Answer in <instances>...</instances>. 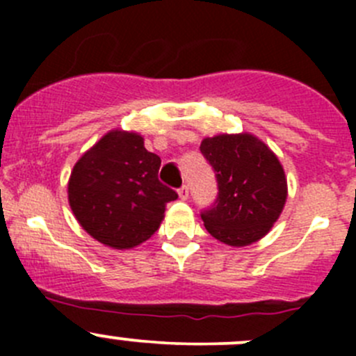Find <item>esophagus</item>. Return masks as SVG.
Returning <instances> with one entry per match:
<instances>
[{
  "label": "esophagus",
  "mask_w": 356,
  "mask_h": 356,
  "mask_svg": "<svg viewBox=\"0 0 356 356\" xmlns=\"http://www.w3.org/2000/svg\"><path fill=\"white\" fill-rule=\"evenodd\" d=\"M177 193H179V198H181V200H188L189 198V188H188V186H181V188L177 189Z\"/></svg>",
  "instance_id": "obj_1"
}]
</instances>
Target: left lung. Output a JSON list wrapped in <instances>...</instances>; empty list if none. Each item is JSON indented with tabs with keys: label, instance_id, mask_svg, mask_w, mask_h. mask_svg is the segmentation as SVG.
<instances>
[{
	"label": "left lung",
	"instance_id": "1",
	"mask_svg": "<svg viewBox=\"0 0 356 356\" xmlns=\"http://www.w3.org/2000/svg\"><path fill=\"white\" fill-rule=\"evenodd\" d=\"M201 155L217 179V198L201 210L207 231L229 246L264 238L284 208L288 186L277 156L250 134L203 139Z\"/></svg>",
	"mask_w": 356,
	"mask_h": 356
}]
</instances>
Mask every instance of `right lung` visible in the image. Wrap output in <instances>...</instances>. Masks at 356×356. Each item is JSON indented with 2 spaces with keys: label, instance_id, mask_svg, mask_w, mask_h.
Instances as JSON below:
<instances>
[{
  "label": "right lung",
  "instance_id": "1",
  "mask_svg": "<svg viewBox=\"0 0 356 356\" xmlns=\"http://www.w3.org/2000/svg\"><path fill=\"white\" fill-rule=\"evenodd\" d=\"M160 156L139 134L111 131L75 163L68 201L88 234L115 250L152 238L177 193L158 181Z\"/></svg>",
  "mask_w": 356,
  "mask_h": 356
}]
</instances>
